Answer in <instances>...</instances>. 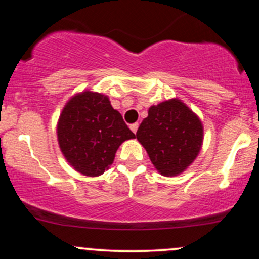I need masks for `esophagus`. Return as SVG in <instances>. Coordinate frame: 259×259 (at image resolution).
<instances>
[{
    "label": "esophagus",
    "instance_id": "esophagus-1",
    "mask_svg": "<svg viewBox=\"0 0 259 259\" xmlns=\"http://www.w3.org/2000/svg\"><path fill=\"white\" fill-rule=\"evenodd\" d=\"M138 127H139V123H134V124H132V125H130V129H132V132L135 133V134H136V132H138Z\"/></svg>",
    "mask_w": 259,
    "mask_h": 259
}]
</instances>
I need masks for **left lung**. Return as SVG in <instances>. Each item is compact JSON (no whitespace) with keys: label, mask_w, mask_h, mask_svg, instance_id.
<instances>
[{"label":"left lung","mask_w":259,"mask_h":259,"mask_svg":"<svg viewBox=\"0 0 259 259\" xmlns=\"http://www.w3.org/2000/svg\"><path fill=\"white\" fill-rule=\"evenodd\" d=\"M136 139L158 173L175 177L186 170L200 153L203 125L183 101L171 99L150 107Z\"/></svg>","instance_id":"left-lung-1"}]
</instances>
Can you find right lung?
<instances>
[{
    "label": "right lung",
    "mask_w": 259,
    "mask_h": 259,
    "mask_svg": "<svg viewBox=\"0 0 259 259\" xmlns=\"http://www.w3.org/2000/svg\"><path fill=\"white\" fill-rule=\"evenodd\" d=\"M58 145L76 171L99 177L112 165L115 152L135 134L111 105L108 96L85 90L65 103L57 123Z\"/></svg>",
    "instance_id": "obj_1"
}]
</instances>
